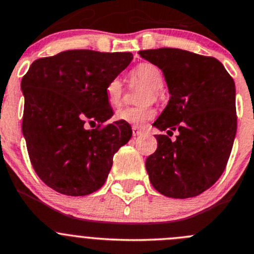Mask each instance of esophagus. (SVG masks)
<instances>
[{
  "mask_svg": "<svg viewBox=\"0 0 254 254\" xmlns=\"http://www.w3.org/2000/svg\"><path fill=\"white\" fill-rule=\"evenodd\" d=\"M141 129H139V127H132V136H139V135L141 134Z\"/></svg>",
  "mask_w": 254,
  "mask_h": 254,
  "instance_id": "34e87169",
  "label": "esophagus"
}]
</instances>
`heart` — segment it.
Masks as SVG:
<instances>
[{"label": "heart", "instance_id": "1", "mask_svg": "<svg viewBox=\"0 0 254 254\" xmlns=\"http://www.w3.org/2000/svg\"><path fill=\"white\" fill-rule=\"evenodd\" d=\"M132 80L148 86L149 91L144 94V103H150L151 99H156V91L164 85V76L159 67L154 64H139L131 72ZM124 87L119 77H114L105 87V96L111 106H119L122 103ZM155 115L150 106H136V108H123L116 111L115 119L132 127H143L146 122L151 120Z\"/></svg>", "mask_w": 254, "mask_h": 254}]
</instances>
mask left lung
I'll return each mask as SVG.
<instances>
[{
  "label": "left lung",
  "instance_id": "1",
  "mask_svg": "<svg viewBox=\"0 0 254 254\" xmlns=\"http://www.w3.org/2000/svg\"><path fill=\"white\" fill-rule=\"evenodd\" d=\"M163 71L170 98L154 122L160 131L174 129V142L155 135L158 148L146 172L156 190L169 198H191L209 189L226 169L237 132L236 85L214 58L181 49L139 51Z\"/></svg>",
  "mask_w": 254,
  "mask_h": 254
}]
</instances>
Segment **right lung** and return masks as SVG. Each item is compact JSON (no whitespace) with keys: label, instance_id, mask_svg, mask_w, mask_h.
Returning a JSON list of instances; mask_svg holds the SVG:
<instances>
[{"label":"right lung","instance_id":"add662e5","mask_svg":"<svg viewBox=\"0 0 254 254\" xmlns=\"http://www.w3.org/2000/svg\"><path fill=\"white\" fill-rule=\"evenodd\" d=\"M131 60L130 52L68 50L34 61L22 77L28 156L54 190L87 195L108 179L114 154L130 140L132 130L119 120L99 127L114 115L105 87ZM86 122L98 127L86 129Z\"/></svg>","mask_w":254,"mask_h":254}]
</instances>
